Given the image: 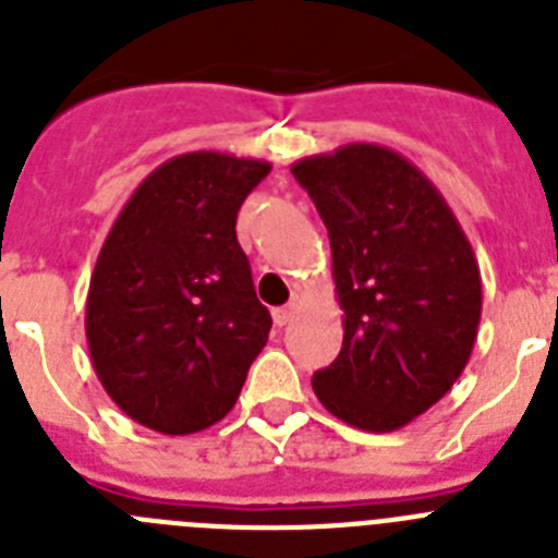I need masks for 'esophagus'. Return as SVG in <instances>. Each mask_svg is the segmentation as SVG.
<instances>
[{
    "instance_id": "1",
    "label": "esophagus",
    "mask_w": 558,
    "mask_h": 558,
    "mask_svg": "<svg viewBox=\"0 0 558 558\" xmlns=\"http://www.w3.org/2000/svg\"><path fill=\"white\" fill-rule=\"evenodd\" d=\"M295 310H299V307H295V302L288 304V307H276L274 310V324H276V327H288V324L295 318Z\"/></svg>"
}]
</instances>
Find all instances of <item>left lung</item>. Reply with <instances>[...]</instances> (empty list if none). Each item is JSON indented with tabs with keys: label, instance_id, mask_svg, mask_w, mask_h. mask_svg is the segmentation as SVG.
<instances>
[{
	"label": "left lung",
	"instance_id": "left-lung-1",
	"mask_svg": "<svg viewBox=\"0 0 558 558\" xmlns=\"http://www.w3.org/2000/svg\"><path fill=\"white\" fill-rule=\"evenodd\" d=\"M332 245L343 349L313 374L332 416L368 433L411 425L470 363L483 288L445 195L405 156L354 142L293 165Z\"/></svg>",
	"mask_w": 558,
	"mask_h": 558
}]
</instances>
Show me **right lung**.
Returning a JSON list of instances; mask_svg holds the SVG:
<instances>
[{
    "mask_svg": "<svg viewBox=\"0 0 558 558\" xmlns=\"http://www.w3.org/2000/svg\"><path fill=\"white\" fill-rule=\"evenodd\" d=\"M270 172L231 153H181L113 220L86 299V340L108 397L165 436L211 427L263 352L259 304L236 211Z\"/></svg>",
    "mask_w": 558,
    "mask_h": 558,
    "instance_id": "1",
    "label": "right lung"
}]
</instances>
